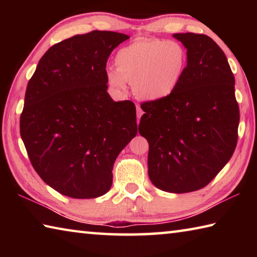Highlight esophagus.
Returning a JSON list of instances; mask_svg holds the SVG:
<instances>
[{
	"label": "esophagus",
	"mask_w": 257,
	"mask_h": 257,
	"mask_svg": "<svg viewBox=\"0 0 257 257\" xmlns=\"http://www.w3.org/2000/svg\"><path fill=\"white\" fill-rule=\"evenodd\" d=\"M142 115H143V110L141 108V106L137 105V122L139 121V119H141Z\"/></svg>",
	"instance_id": "obj_1"
}]
</instances>
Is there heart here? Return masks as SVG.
<instances>
[{"label":"heart","mask_w":257,"mask_h":257,"mask_svg":"<svg viewBox=\"0 0 257 257\" xmlns=\"http://www.w3.org/2000/svg\"><path fill=\"white\" fill-rule=\"evenodd\" d=\"M116 69L107 71L113 88L123 90L127 80L139 98L161 101L176 92L187 67V53L181 44L161 38L141 37L116 52Z\"/></svg>","instance_id":"1"}]
</instances>
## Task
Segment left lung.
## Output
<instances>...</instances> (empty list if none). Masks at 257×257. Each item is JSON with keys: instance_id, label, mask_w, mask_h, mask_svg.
I'll use <instances>...</instances> for the list:
<instances>
[{"instance_id": "left-lung-1", "label": "left lung", "mask_w": 257, "mask_h": 257, "mask_svg": "<svg viewBox=\"0 0 257 257\" xmlns=\"http://www.w3.org/2000/svg\"><path fill=\"white\" fill-rule=\"evenodd\" d=\"M187 49V67L171 96L141 104L139 134L149 142V177L169 193L210 184L238 141L239 106L227 56L211 37L173 34Z\"/></svg>"}]
</instances>
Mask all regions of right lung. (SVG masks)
<instances>
[{
	"label": "right lung",
	"mask_w": 257,
	"mask_h": 257,
	"mask_svg": "<svg viewBox=\"0 0 257 257\" xmlns=\"http://www.w3.org/2000/svg\"><path fill=\"white\" fill-rule=\"evenodd\" d=\"M128 35L93 30L46 51L28 81L20 135L43 180L71 198L112 186L116 156L137 135L136 106L106 92V62Z\"/></svg>",
	"instance_id": "right-lung-1"
}]
</instances>
